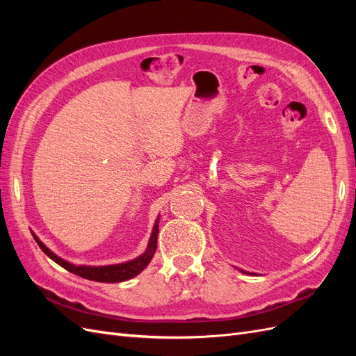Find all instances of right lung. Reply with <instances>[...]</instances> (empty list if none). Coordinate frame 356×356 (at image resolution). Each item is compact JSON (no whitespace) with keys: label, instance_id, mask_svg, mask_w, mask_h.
Masks as SVG:
<instances>
[{"label":"right lung","instance_id":"right-lung-1","mask_svg":"<svg viewBox=\"0 0 356 356\" xmlns=\"http://www.w3.org/2000/svg\"><path fill=\"white\" fill-rule=\"evenodd\" d=\"M157 234H159V221H156V225L152 233V239H149L148 243V250L141 255L138 257L136 260L127 261L123 264H115V266H105V267H86V266H74L62 258L56 257L53 254L49 248H46V245H42L41 241L37 239V236H34V239L37 241L38 246L42 250L47 257H50L53 261L58 263L60 267L67 268L68 272L81 276L84 279H89V281H95V282H106V284H114V282H123L131 279L134 276H136L138 273H141L144 268L148 266V263L152 261V258L156 252L157 248Z\"/></svg>","mask_w":356,"mask_h":356}]
</instances>
